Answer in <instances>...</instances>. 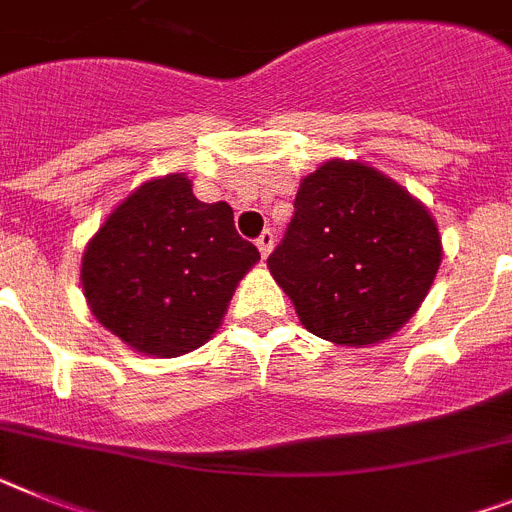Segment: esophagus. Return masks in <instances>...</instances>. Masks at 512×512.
<instances>
[{
    "label": "esophagus",
    "mask_w": 512,
    "mask_h": 512,
    "mask_svg": "<svg viewBox=\"0 0 512 512\" xmlns=\"http://www.w3.org/2000/svg\"><path fill=\"white\" fill-rule=\"evenodd\" d=\"M256 246H259V251H261V256H269V253H272V248H274V233L272 230H264V233L259 235V240H256Z\"/></svg>",
    "instance_id": "1"
}]
</instances>
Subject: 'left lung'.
<instances>
[{
	"mask_svg": "<svg viewBox=\"0 0 512 512\" xmlns=\"http://www.w3.org/2000/svg\"><path fill=\"white\" fill-rule=\"evenodd\" d=\"M440 261L438 222L417 196L368 163L326 160L300 181L266 266L310 334L370 347L417 313Z\"/></svg>",
	"mask_w": 512,
	"mask_h": 512,
	"instance_id": "left-lung-1",
	"label": "left lung"
}]
</instances>
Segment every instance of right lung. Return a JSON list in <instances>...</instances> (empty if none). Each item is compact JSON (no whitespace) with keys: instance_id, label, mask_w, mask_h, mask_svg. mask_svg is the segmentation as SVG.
Returning <instances> with one entry per match:
<instances>
[{"instance_id":"right-lung-1","label":"right lung","mask_w":512,"mask_h":512,"mask_svg":"<svg viewBox=\"0 0 512 512\" xmlns=\"http://www.w3.org/2000/svg\"><path fill=\"white\" fill-rule=\"evenodd\" d=\"M230 204H204L191 178L144 181L82 253L80 282L103 329L147 357H181L220 329L238 282L259 261Z\"/></svg>"}]
</instances>
